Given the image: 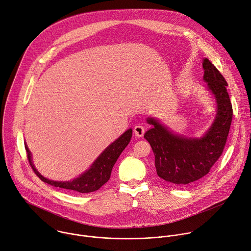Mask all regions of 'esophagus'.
I'll return each mask as SVG.
<instances>
[{"label": "esophagus", "instance_id": "obj_1", "mask_svg": "<svg viewBox=\"0 0 251 251\" xmlns=\"http://www.w3.org/2000/svg\"><path fill=\"white\" fill-rule=\"evenodd\" d=\"M133 131H134V133H135V135L136 136H138V137H141V136H143V134H144V127L141 126V125H137V126H134V128H133Z\"/></svg>", "mask_w": 251, "mask_h": 251}]
</instances>
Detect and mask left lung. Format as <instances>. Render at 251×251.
<instances>
[{
	"mask_svg": "<svg viewBox=\"0 0 251 251\" xmlns=\"http://www.w3.org/2000/svg\"><path fill=\"white\" fill-rule=\"evenodd\" d=\"M202 67L203 79L217 105L216 118L202 137L176 135L156 119H147V123L153 127L146 131L144 138L150 143L155 155L157 175L177 185L193 182L210 172L224 151L232 120V107L226 79L207 58L203 60Z\"/></svg>",
	"mask_w": 251,
	"mask_h": 251,
	"instance_id": "8db88e82",
	"label": "left lung"
}]
</instances>
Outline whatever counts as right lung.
Wrapping results in <instances>:
<instances>
[{
	"label": "right lung",
	"mask_w": 251,
	"mask_h": 251,
	"mask_svg": "<svg viewBox=\"0 0 251 251\" xmlns=\"http://www.w3.org/2000/svg\"><path fill=\"white\" fill-rule=\"evenodd\" d=\"M132 136V129H127L125 133H123L117 140H115L111 145H109L103 153L95 160L89 170H87L84 174L80 175L78 177L70 180V181H56L50 180L39 174V172L34 168V165L31 161V153L28 147L25 145V149L27 152V158L31 168L37 176L44 182L54 185L56 187L65 188L67 190L80 192V193H88L95 190H98L103 184H105L111 176L112 169L118 160L121 153L127 146L130 138Z\"/></svg>",
	"instance_id": "right-lung-1"
}]
</instances>
